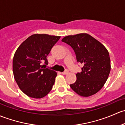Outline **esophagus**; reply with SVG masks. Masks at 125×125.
Masks as SVG:
<instances>
[{
  "label": "esophagus",
  "mask_w": 125,
  "mask_h": 125,
  "mask_svg": "<svg viewBox=\"0 0 125 125\" xmlns=\"http://www.w3.org/2000/svg\"><path fill=\"white\" fill-rule=\"evenodd\" d=\"M69 70H65V71L62 72V73H62V74H68V73H69Z\"/></svg>",
  "instance_id": "34e87169"
}]
</instances>
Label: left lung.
Segmentation results:
<instances>
[{"label": "left lung", "instance_id": "1", "mask_svg": "<svg viewBox=\"0 0 125 125\" xmlns=\"http://www.w3.org/2000/svg\"><path fill=\"white\" fill-rule=\"evenodd\" d=\"M62 42L72 47L78 62L83 64L77 79L70 84L78 94L88 97L98 92L104 85L111 70L108 51L105 46L89 34L66 36Z\"/></svg>", "mask_w": 125, "mask_h": 125}]
</instances>
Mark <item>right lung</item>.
Masks as SVG:
<instances>
[{
  "mask_svg": "<svg viewBox=\"0 0 125 125\" xmlns=\"http://www.w3.org/2000/svg\"><path fill=\"white\" fill-rule=\"evenodd\" d=\"M59 36L34 34L20 45L12 62L14 76L19 88L29 97L40 99L52 90L57 73L42 65Z\"/></svg>",
  "mask_w": 125,
  "mask_h": 125,
  "instance_id": "add662e5",
  "label": "right lung"
}]
</instances>
